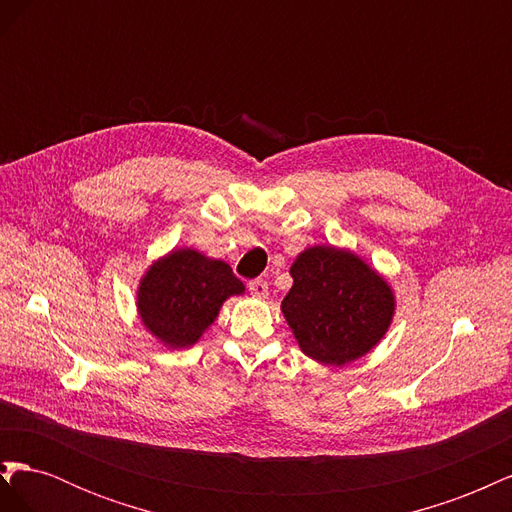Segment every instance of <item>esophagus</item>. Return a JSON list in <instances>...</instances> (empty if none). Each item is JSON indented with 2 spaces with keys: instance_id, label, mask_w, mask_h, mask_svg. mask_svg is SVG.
I'll list each match as a JSON object with an SVG mask.
<instances>
[{
  "instance_id": "1",
  "label": "esophagus",
  "mask_w": 512,
  "mask_h": 512,
  "mask_svg": "<svg viewBox=\"0 0 512 512\" xmlns=\"http://www.w3.org/2000/svg\"><path fill=\"white\" fill-rule=\"evenodd\" d=\"M247 288H250V294H252L254 299H267L269 284L265 280H252Z\"/></svg>"
}]
</instances>
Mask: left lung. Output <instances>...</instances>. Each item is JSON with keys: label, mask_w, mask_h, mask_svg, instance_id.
<instances>
[{"label": "left lung", "mask_w": 512, "mask_h": 512, "mask_svg": "<svg viewBox=\"0 0 512 512\" xmlns=\"http://www.w3.org/2000/svg\"><path fill=\"white\" fill-rule=\"evenodd\" d=\"M290 275L282 312L309 359L344 367L378 346L389 331L393 288L346 247H307L292 262Z\"/></svg>", "instance_id": "obj_1"}]
</instances>
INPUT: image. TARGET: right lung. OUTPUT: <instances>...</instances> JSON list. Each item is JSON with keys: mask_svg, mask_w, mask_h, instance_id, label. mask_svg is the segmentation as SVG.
Segmentation results:
<instances>
[{"mask_svg": "<svg viewBox=\"0 0 512 512\" xmlns=\"http://www.w3.org/2000/svg\"><path fill=\"white\" fill-rule=\"evenodd\" d=\"M245 286L224 260L192 247L158 258L141 277L136 309L143 327L166 348H192L220 314L226 299Z\"/></svg>", "mask_w": 512, "mask_h": 512, "instance_id": "add662e5", "label": "right lung"}]
</instances>
